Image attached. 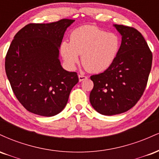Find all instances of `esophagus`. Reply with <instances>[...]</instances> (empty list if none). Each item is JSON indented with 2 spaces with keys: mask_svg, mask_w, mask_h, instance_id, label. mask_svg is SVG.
Listing matches in <instances>:
<instances>
[{
  "mask_svg": "<svg viewBox=\"0 0 159 159\" xmlns=\"http://www.w3.org/2000/svg\"><path fill=\"white\" fill-rule=\"evenodd\" d=\"M78 79H79V81H84V80L87 79V77L85 75H78Z\"/></svg>",
  "mask_w": 159,
  "mask_h": 159,
  "instance_id": "34e87169",
  "label": "esophagus"
}]
</instances>
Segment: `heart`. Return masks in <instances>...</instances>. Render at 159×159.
I'll use <instances>...</instances> for the list:
<instances>
[{
    "instance_id": "b5f03b06",
    "label": "heart",
    "mask_w": 159,
    "mask_h": 159,
    "mask_svg": "<svg viewBox=\"0 0 159 159\" xmlns=\"http://www.w3.org/2000/svg\"><path fill=\"white\" fill-rule=\"evenodd\" d=\"M120 48L119 36L93 25H84L71 33L70 43L62 42L60 50L69 68L75 66L81 55L82 65L86 70L100 73L112 65Z\"/></svg>"
}]
</instances>
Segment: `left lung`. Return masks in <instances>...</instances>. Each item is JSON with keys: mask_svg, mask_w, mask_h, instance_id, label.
<instances>
[{"mask_svg": "<svg viewBox=\"0 0 159 159\" xmlns=\"http://www.w3.org/2000/svg\"><path fill=\"white\" fill-rule=\"evenodd\" d=\"M122 36L116 59L105 72L90 76L93 88L91 105L102 115L129 111L143 95L152 62V54L142 34L132 27L114 25Z\"/></svg>", "mask_w": 159, "mask_h": 159, "instance_id": "left-lung-1", "label": "left lung"}]
</instances>
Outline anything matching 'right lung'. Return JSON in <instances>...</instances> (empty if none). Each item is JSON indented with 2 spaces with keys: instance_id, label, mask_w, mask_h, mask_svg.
<instances>
[{
  "instance_id": "obj_1",
  "label": "right lung",
  "mask_w": 159,
  "mask_h": 159,
  "mask_svg": "<svg viewBox=\"0 0 159 159\" xmlns=\"http://www.w3.org/2000/svg\"><path fill=\"white\" fill-rule=\"evenodd\" d=\"M75 20L29 24L14 36L5 59V70L19 102L30 112L52 116L63 110L78 75L63 69L59 48Z\"/></svg>"
}]
</instances>
